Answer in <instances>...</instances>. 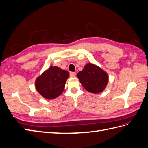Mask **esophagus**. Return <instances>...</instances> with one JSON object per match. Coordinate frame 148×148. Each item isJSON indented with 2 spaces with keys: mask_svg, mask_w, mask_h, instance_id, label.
I'll use <instances>...</instances> for the list:
<instances>
[{
  "mask_svg": "<svg viewBox=\"0 0 148 148\" xmlns=\"http://www.w3.org/2000/svg\"><path fill=\"white\" fill-rule=\"evenodd\" d=\"M70 77H75L76 76V73H75V72H70Z\"/></svg>",
  "mask_w": 148,
  "mask_h": 148,
  "instance_id": "34e87169",
  "label": "esophagus"
}]
</instances>
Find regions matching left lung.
Masks as SVG:
<instances>
[{
	"mask_svg": "<svg viewBox=\"0 0 148 148\" xmlns=\"http://www.w3.org/2000/svg\"><path fill=\"white\" fill-rule=\"evenodd\" d=\"M77 77L86 90L93 93L102 92L109 80L106 72L91 63L86 64L77 73Z\"/></svg>",
	"mask_w": 148,
	"mask_h": 148,
	"instance_id": "obj_1",
	"label": "left lung"
}]
</instances>
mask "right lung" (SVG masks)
Masks as SVG:
<instances>
[{
  "instance_id": "obj_1",
  "label": "right lung",
  "mask_w": 148,
  "mask_h": 148,
  "mask_svg": "<svg viewBox=\"0 0 148 148\" xmlns=\"http://www.w3.org/2000/svg\"><path fill=\"white\" fill-rule=\"evenodd\" d=\"M69 73L57 66H51L36 80L37 91L47 99H53L60 96L64 90Z\"/></svg>"
}]
</instances>
